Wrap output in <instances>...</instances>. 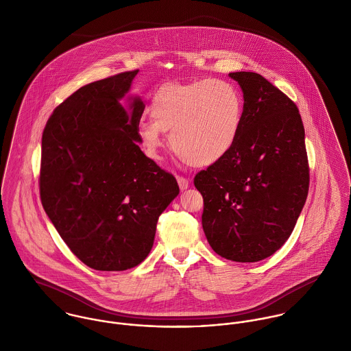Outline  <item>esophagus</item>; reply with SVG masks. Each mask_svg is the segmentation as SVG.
Returning a JSON list of instances; mask_svg holds the SVG:
<instances>
[{
  "label": "esophagus",
  "instance_id": "34e87169",
  "mask_svg": "<svg viewBox=\"0 0 351 351\" xmlns=\"http://www.w3.org/2000/svg\"><path fill=\"white\" fill-rule=\"evenodd\" d=\"M177 182H178V186H180V189L181 191H185V189H188L189 188V181L186 180V178H184V177H177Z\"/></svg>",
  "mask_w": 351,
  "mask_h": 351
}]
</instances>
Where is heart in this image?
I'll return each mask as SVG.
<instances>
[{
	"label": "heart",
	"mask_w": 351,
	"mask_h": 351,
	"mask_svg": "<svg viewBox=\"0 0 351 351\" xmlns=\"http://www.w3.org/2000/svg\"><path fill=\"white\" fill-rule=\"evenodd\" d=\"M151 120L139 124V139L147 155L158 159L170 145L186 163L204 167L224 158L234 147L243 117L237 88L223 80L171 82L159 88L150 102Z\"/></svg>",
	"instance_id": "b5f03b06"
}]
</instances>
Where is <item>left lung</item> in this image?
Masks as SVG:
<instances>
[{
  "mask_svg": "<svg viewBox=\"0 0 351 351\" xmlns=\"http://www.w3.org/2000/svg\"><path fill=\"white\" fill-rule=\"evenodd\" d=\"M243 92L238 139L201 170L202 230L210 247L235 262H258L291 237L306 200L305 132L295 102L261 74L230 73Z\"/></svg>",
  "mask_w": 351,
  "mask_h": 351,
  "instance_id": "1",
  "label": "left lung"
}]
</instances>
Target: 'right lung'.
Instances as JSON below:
<instances>
[{
    "instance_id": "obj_1",
    "label": "right lung",
    "mask_w": 351,
    "mask_h": 351,
    "mask_svg": "<svg viewBox=\"0 0 351 351\" xmlns=\"http://www.w3.org/2000/svg\"><path fill=\"white\" fill-rule=\"evenodd\" d=\"M138 70L82 86L51 114L42 138L40 199L73 254L121 271L149 255L158 217L180 188L141 150L145 104L130 96Z\"/></svg>"
}]
</instances>
